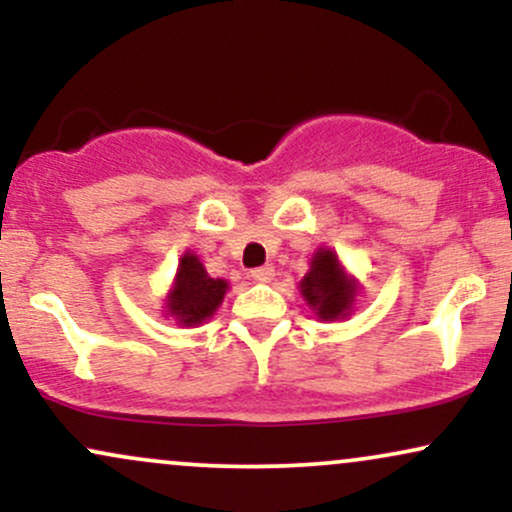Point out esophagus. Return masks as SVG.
I'll return each instance as SVG.
<instances>
[{"instance_id":"esophagus-1","label":"esophagus","mask_w":512,"mask_h":512,"mask_svg":"<svg viewBox=\"0 0 512 512\" xmlns=\"http://www.w3.org/2000/svg\"><path fill=\"white\" fill-rule=\"evenodd\" d=\"M250 276L255 281H260V284H269V281L274 279V267H269V264H264V267H255L250 272Z\"/></svg>"}]
</instances>
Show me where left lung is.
<instances>
[{"label": "left lung", "mask_w": 512, "mask_h": 512, "mask_svg": "<svg viewBox=\"0 0 512 512\" xmlns=\"http://www.w3.org/2000/svg\"><path fill=\"white\" fill-rule=\"evenodd\" d=\"M298 291L317 320L337 322L354 313L361 284L354 274L346 272L337 252L332 248H317Z\"/></svg>", "instance_id": "left-lung-1"}]
</instances>
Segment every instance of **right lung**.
Segmentation results:
<instances>
[{
    "label": "right lung",
    "instance_id": "add662e5",
    "mask_svg": "<svg viewBox=\"0 0 512 512\" xmlns=\"http://www.w3.org/2000/svg\"><path fill=\"white\" fill-rule=\"evenodd\" d=\"M228 291L226 279H211L195 252L180 257L178 272L163 303V315L173 317L180 327H199L214 317Z\"/></svg>",
    "mask_w": 512,
    "mask_h": 512
}]
</instances>
